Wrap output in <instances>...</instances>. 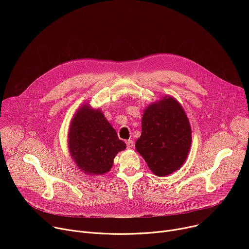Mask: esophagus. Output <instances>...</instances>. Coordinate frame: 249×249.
Returning a JSON list of instances; mask_svg holds the SVG:
<instances>
[{
	"instance_id": "obj_1",
	"label": "esophagus",
	"mask_w": 249,
	"mask_h": 249,
	"mask_svg": "<svg viewBox=\"0 0 249 249\" xmlns=\"http://www.w3.org/2000/svg\"><path fill=\"white\" fill-rule=\"evenodd\" d=\"M126 142V145H127V149H132L133 147H134V141H132V140H127V141H125Z\"/></svg>"
}]
</instances>
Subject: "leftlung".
Listing matches in <instances>:
<instances>
[{"instance_id":"left-lung-1","label":"left lung","mask_w":249,"mask_h":249,"mask_svg":"<svg viewBox=\"0 0 249 249\" xmlns=\"http://www.w3.org/2000/svg\"><path fill=\"white\" fill-rule=\"evenodd\" d=\"M191 142V127L184 109L167 95L144 110L142 134L135 146L154 174L166 176L182 166Z\"/></svg>"}]
</instances>
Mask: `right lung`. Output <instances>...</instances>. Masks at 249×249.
Here are the masks:
<instances>
[{"instance_id": "add662e5", "label": "right lung", "mask_w": 249, "mask_h": 249, "mask_svg": "<svg viewBox=\"0 0 249 249\" xmlns=\"http://www.w3.org/2000/svg\"><path fill=\"white\" fill-rule=\"evenodd\" d=\"M68 144L77 166L89 175L108 172L115 156L126 149L103 113L92 109L89 103L83 104L73 116Z\"/></svg>"}]
</instances>
